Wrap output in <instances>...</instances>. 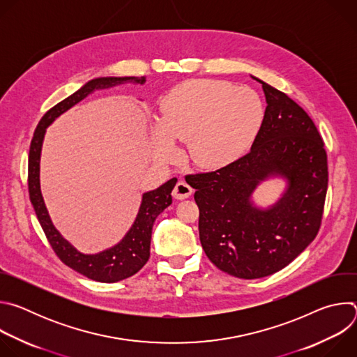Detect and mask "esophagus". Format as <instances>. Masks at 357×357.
Masks as SVG:
<instances>
[{"label":"esophagus","mask_w":357,"mask_h":357,"mask_svg":"<svg viewBox=\"0 0 357 357\" xmlns=\"http://www.w3.org/2000/svg\"><path fill=\"white\" fill-rule=\"evenodd\" d=\"M193 189L190 188V185H188L185 181H179L175 188H174V192H172V196L178 200H182V199H186L192 195Z\"/></svg>","instance_id":"1"}]
</instances>
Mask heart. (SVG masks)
I'll list each match as a JSON object with an SVG mask.
<instances>
[{
	"instance_id": "b5f03b06",
	"label": "heart",
	"mask_w": 357,
	"mask_h": 357,
	"mask_svg": "<svg viewBox=\"0 0 357 357\" xmlns=\"http://www.w3.org/2000/svg\"><path fill=\"white\" fill-rule=\"evenodd\" d=\"M261 120V98L252 89L223 80H188L165 96L162 117L151 126L154 154L171 161L178 152L176 138L189 139L193 162L222 167L243 154Z\"/></svg>"
}]
</instances>
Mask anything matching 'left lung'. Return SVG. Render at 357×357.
Wrapping results in <instances>:
<instances>
[{
    "label": "left lung",
    "mask_w": 357,
    "mask_h": 357,
    "mask_svg": "<svg viewBox=\"0 0 357 357\" xmlns=\"http://www.w3.org/2000/svg\"><path fill=\"white\" fill-rule=\"evenodd\" d=\"M266 113L248 154L215 172L188 175L196 189L199 237L208 259L243 280L271 275L307 248L318 234L328 189L324 141L292 98L259 77ZM282 180L268 207L252 193L264 181Z\"/></svg>",
    "instance_id": "8db88e82"
}]
</instances>
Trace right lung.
<instances>
[{
    "mask_svg": "<svg viewBox=\"0 0 357 357\" xmlns=\"http://www.w3.org/2000/svg\"><path fill=\"white\" fill-rule=\"evenodd\" d=\"M145 82L146 79L144 76H103L89 80L77 91L62 100L61 103L50 109L42 117L31 141L28 160V186L31 202L38 220L50 245H52L54 251L58 254V257L72 270L98 282H117L126 280L138 273L145 266L149 259L152 226H154L158 215L162 213L172 203L171 192L176 185V178L169 179L154 190L142 193L141 205L138 208L135 220L117 244L103 251L87 254L79 251L61 234V231L52 223V219H50L46 209L40 192V154L43 138L46 134V128L50 124L94 91L113 89L127 83L142 86L145 84Z\"/></svg>",
    "mask_w": 357,
    "mask_h": 357,
    "instance_id": "right-lung-1",
    "label": "right lung"
}]
</instances>
